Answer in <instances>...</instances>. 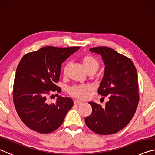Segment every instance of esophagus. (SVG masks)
Listing matches in <instances>:
<instances>
[{
  "instance_id": "esophagus-1",
  "label": "esophagus",
  "mask_w": 155,
  "mask_h": 155,
  "mask_svg": "<svg viewBox=\"0 0 155 155\" xmlns=\"http://www.w3.org/2000/svg\"><path fill=\"white\" fill-rule=\"evenodd\" d=\"M81 104H82V102H81V101H78V100H75L74 101V104L75 105H80Z\"/></svg>"
}]
</instances>
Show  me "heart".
Returning a JSON list of instances; mask_svg holds the SVG:
<instances>
[{
    "label": "heart",
    "mask_w": 155,
    "mask_h": 155,
    "mask_svg": "<svg viewBox=\"0 0 155 155\" xmlns=\"http://www.w3.org/2000/svg\"><path fill=\"white\" fill-rule=\"evenodd\" d=\"M81 62H82L84 68L87 72L89 71H97L99 67H100V63L98 61L91 55H84L81 58ZM68 69V64H67L64 67L63 74L67 75ZM92 90V87L88 85H79L73 86L69 88L68 93L69 94L79 100H85L87 98L88 93Z\"/></svg>",
    "instance_id": "1"
}]
</instances>
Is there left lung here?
Wrapping results in <instances>:
<instances>
[{"label":"left lung","mask_w":155,"mask_h":155,"mask_svg":"<svg viewBox=\"0 0 155 155\" xmlns=\"http://www.w3.org/2000/svg\"><path fill=\"white\" fill-rule=\"evenodd\" d=\"M100 54L105 64L98 93L109 100L104 108L93 101L92 113L85 118L88 128L100 135H111L126 127L136 112L139 101L137 73L133 61L107 47L89 49Z\"/></svg>","instance_id":"1"}]
</instances>
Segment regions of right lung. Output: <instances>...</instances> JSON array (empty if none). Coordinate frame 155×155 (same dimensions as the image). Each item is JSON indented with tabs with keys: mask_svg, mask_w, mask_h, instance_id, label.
Returning <instances> with one entry per match:
<instances>
[{
	"mask_svg": "<svg viewBox=\"0 0 155 155\" xmlns=\"http://www.w3.org/2000/svg\"><path fill=\"white\" fill-rule=\"evenodd\" d=\"M80 48L45 47L20 60L14 78V104L20 120L31 130L44 134L55 130L73 107L71 98L59 96L49 104L48 96L50 91L61 92L55 83L62 62Z\"/></svg>",
	"mask_w": 155,
	"mask_h": 155,
	"instance_id": "add662e5",
	"label": "right lung"
}]
</instances>
